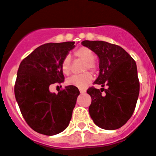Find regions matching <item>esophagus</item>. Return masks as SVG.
I'll return each instance as SVG.
<instances>
[{"mask_svg": "<svg viewBox=\"0 0 156 156\" xmlns=\"http://www.w3.org/2000/svg\"><path fill=\"white\" fill-rule=\"evenodd\" d=\"M79 91H80L81 94H84V93H86V90H82V89H80V90H79Z\"/></svg>", "mask_w": 156, "mask_h": 156, "instance_id": "obj_1", "label": "esophagus"}]
</instances>
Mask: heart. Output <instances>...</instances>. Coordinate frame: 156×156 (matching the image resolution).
Returning <instances> with one entry per match:
<instances>
[{
	"instance_id": "1",
	"label": "heart",
	"mask_w": 156,
	"mask_h": 156,
	"mask_svg": "<svg viewBox=\"0 0 156 156\" xmlns=\"http://www.w3.org/2000/svg\"><path fill=\"white\" fill-rule=\"evenodd\" d=\"M75 57L85 61L83 71L89 70L95 71L97 70V64L94 61V52L88 48L82 47L78 48L74 51ZM61 70L65 75H68L70 72V58L69 56H66L62 59L61 62ZM93 80L92 74L90 72H85L84 74L80 75H74L69 78L66 80V84L69 86H73L78 88L83 89L91 83Z\"/></svg>"
}]
</instances>
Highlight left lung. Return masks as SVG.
<instances>
[{
    "instance_id": "obj_1",
    "label": "left lung",
    "mask_w": 156,
    "mask_h": 156,
    "mask_svg": "<svg viewBox=\"0 0 156 156\" xmlns=\"http://www.w3.org/2000/svg\"><path fill=\"white\" fill-rule=\"evenodd\" d=\"M82 44L99 58V75L94 84L107 89L90 87L92 101L89 112L94 124L106 130L125 125L136 108L140 93L136 62L121 47L105 41L84 40ZM105 91V94H101Z\"/></svg>"
}]
</instances>
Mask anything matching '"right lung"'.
<instances>
[{
    "label": "right lung",
    "instance_id": "add662e5",
    "mask_svg": "<svg viewBox=\"0 0 156 156\" xmlns=\"http://www.w3.org/2000/svg\"><path fill=\"white\" fill-rule=\"evenodd\" d=\"M74 47V42L45 44L20 64L16 100L27 125L40 134H58L70 124L79 90L67 86L56 94L50 92L49 86L64 82L61 62Z\"/></svg>",
    "mask_w": 156,
    "mask_h": 156
}]
</instances>
